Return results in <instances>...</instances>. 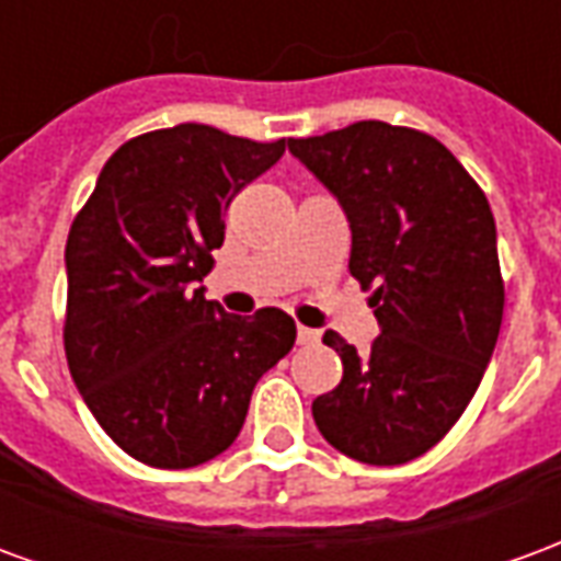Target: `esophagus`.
Here are the masks:
<instances>
[{
    "instance_id": "obj_1",
    "label": "esophagus",
    "mask_w": 561,
    "mask_h": 561,
    "mask_svg": "<svg viewBox=\"0 0 561 561\" xmlns=\"http://www.w3.org/2000/svg\"><path fill=\"white\" fill-rule=\"evenodd\" d=\"M318 336H321V333H318V330L304 328V324H300V328H297V342H300V345H312V342H318Z\"/></svg>"
}]
</instances>
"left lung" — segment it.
Wrapping results in <instances>:
<instances>
[{
	"label": "left lung",
	"mask_w": 561,
	"mask_h": 561,
	"mask_svg": "<svg viewBox=\"0 0 561 561\" xmlns=\"http://www.w3.org/2000/svg\"><path fill=\"white\" fill-rule=\"evenodd\" d=\"M288 149L340 201L348 270L376 288L381 328L366 354L324 333L342 381L312 417L345 457L400 466L445 438L493 357L505 309L493 213L454 152L414 128L364 119Z\"/></svg>",
	"instance_id": "left-lung-1"
}]
</instances>
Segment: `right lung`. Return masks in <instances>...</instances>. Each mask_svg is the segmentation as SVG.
Segmentation results:
<instances>
[{
  "label": "right lung",
  "mask_w": 561,
  "mask_h": 561,
  "mask_svg": "<svg viewBox=\"0 0 561 561\" xmlns=\"http://www.w3.org/2000/svg\"><path fill=\"white\" fill-rule=\"evenodd\" d=\"M285 140L159 128L107 159L68 231L66 357L80 397L128 457L192 469L233 445L257 378L297 340L291 316H228L197 282L233 195Z\"/></svg>",
  "instance_id": "add662e5"
}]
</instances>
